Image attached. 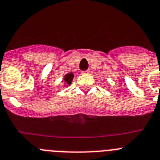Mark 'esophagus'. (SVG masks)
I'll return each instance as SVG.
<instances>
[{"label": "esophagus", "mask_w": 160, "mask_h": 160, "mask_svg": "<svg viewBox=\"0 0 160 160\" xmlns=\"http://www.w3.org/2000/svg\"><path fill=\"white\" fill-rule=\"evenodd\" d=\"M89 70H87V71H85V72H81V74H88L89 73Z\"/></svg>", "instance_id": "esophagus-1"}]
</instances>
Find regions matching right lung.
<instances>
[{"label":"right lung","mask_w":160,"mask_h":160,"mask_svg":"<svg viewBox=\"0 0 160 160\" xmlns=\"http://www.w3.org/2000/svg\"><path fill=\"white\" fill-rule=\"evenodd\" d=\"M74 78V75L73 73L72 72H70L68 74H66L65 76L63 77V87H68V85L72 84V81L73 80Z\"/></svg>","instance_id":"add662e5"}]
</instances>
